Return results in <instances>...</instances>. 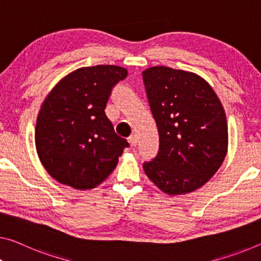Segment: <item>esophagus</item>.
Here are the masks:
<instances>
[{
  "instance_id": "34e87169",
  "label": "esophagus",
  "mask_w": 261,
  "mask_h": 261,
  "mask_svg": "<svg viewBox=\"0 0 261 261\" xmlns=\"http://www.w3.org/2000/svg\"><path fill=\"white\" fill-rule=\"evenodd\" d=\"M128 141L132 144V147H135L136 143H138V136L136 135H130L129 139H128Z\"/></svg>"
}]
</instances>
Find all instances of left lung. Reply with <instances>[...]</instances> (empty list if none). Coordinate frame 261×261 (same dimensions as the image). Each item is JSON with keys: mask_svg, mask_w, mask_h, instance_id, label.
<instances>
[{"mask_svg": "<svg viewBox=\"0 0 261 261\" xmlns=\"http://www.w3.org/2000/svg\"><path fill=\"white\" fill-rule=\"evenodd\" d=\"M142 77L160 135L159 154L143 164V170L169 196L197 190L227 154L222 102L210 84L194 72L154 66Z\"/></svg>", "mask_w": 261, "mask_h": 261, "instance_id": "1", "label": "left lung"}]
</instances>
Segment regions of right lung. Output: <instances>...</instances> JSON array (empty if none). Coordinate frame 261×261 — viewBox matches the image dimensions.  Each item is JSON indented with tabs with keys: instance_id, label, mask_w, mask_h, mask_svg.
<instances>
[{
	"instance_id": "right-lung-1",
	"label": "right lung",
	"mask_w": 261,
	"mask_h": 261,
	"mask_svg": "<svg viewBox=\"0 0 261 261\" xmlns=\"http://www.w3.org/2000/svg\"><path fill=\"white\" fill-rule=\"evenodd\" d=\"M127 74L117 65L79 67L44 99L35 144L39 161L57 182L91 190L115 169L128 142L115 134L105 107L112 87Z\"/></svg>"
}]
</instances>
